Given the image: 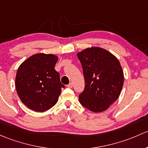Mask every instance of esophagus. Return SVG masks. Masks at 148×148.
I'll list each match as a JSON object with an SVG mask.
<instances>
[{
    "instance_id": "1",
    "label": "esophagus",
    "mask_w": 148,
    "mask_h": 148,
    "mask_svg": "<svg viewBox=\"0 0 148 148\" xmlns=\"http://www.w3.org/2000/svg\"><path fill=\"white\" fill-rule=\"evenodd\" d=\"M67 87H68V88H72V87H73V84L71 83H71H69V84L67 85Z\"/></svg>"
}]
</instances>
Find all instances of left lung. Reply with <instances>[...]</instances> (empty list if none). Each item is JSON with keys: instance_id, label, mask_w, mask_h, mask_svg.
<instances>
[{"instance_id": "left-lung-1", "label": "left lung", "mask_w": 148, "mask_h": 148, "mask_svg": "<svg viewBox=\"0 0 148 148\" xmlns=\"http://www.w3.org/2000/svg\"><path fill=\"white\" fill-rule=\"evenodd\" d=\"M77 57L85 80L79 102L93 112L106 111L119 97L123 85V71L119 60L108 51L95 47L79 52Z\"/></svg>"}]
</instances>
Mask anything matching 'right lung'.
Wrapping results in <instances>:
<instances>
[{"label":"right lung","instance_id":"1","mask_svg":"<svg viewBox=\"0 0 148 148\" xmlns=\"http://www.w3.org/2000/svg\"><path fill=\"white\" fill-rule=\"evenodd\" d=\"M58 57L36 54L21 64L15 77V88L21 101L32 111L44 112L53 107L64 88L54 69Z\"/></svg>","mask_w":148,"mask_h":148}]
</instances>
